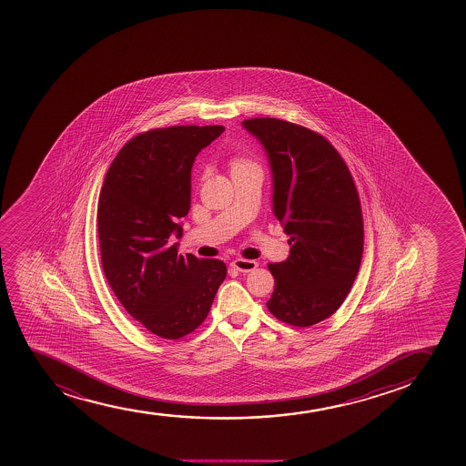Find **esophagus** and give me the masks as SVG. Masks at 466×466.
I'll use <instances>...</instances> for the list:
<instances>
[{
    "label": "esophagus",
    "mask_w": 466,
    "mask_h": 466,
    "mask_svg": "<svg viewBox=\"0 0 466 466\" xmlns=\"http://www.w3.org/2000/svg\"><path fill=\"white\" fill-rule=\"evenodd\" d=\"M230 267L234 268L238 272H251L258 267L256 260H245V258H236L234 262L230 263Z\"/></svg>",
    "instance_id": "1"
}]
</instances>
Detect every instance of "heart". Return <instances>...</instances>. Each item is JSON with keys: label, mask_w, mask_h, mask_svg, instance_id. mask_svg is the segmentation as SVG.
Returning a JSON list of instances; mask_svg holds the SVG:
<instances>
[{"label": "heart", "mask_w": 466, "mask_h": 466, "mask_svg": "<svg viewBox=\"0 0 466 466\" xmlns=\"http://www.w3.org/2000/svg\"><path fill=\"white\" fill-rule=\"evenodd\" d=\"M245 164H248V162L236 159V161L232 162V168L238 167V166H245Z\"/></svg>", "instance_id": "b5f03b06"}]
</instances>
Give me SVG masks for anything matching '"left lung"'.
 I'll list each match as a JSON object with an SVG mask.
<instances>
[{
	"instance_id": "obj_1",
	"label": "left lung",
	"mask_w": 466,
	"mask_h": 466,
	"mask_svg": "<svg viewBox=\"0 0 466 466\" xmlns=\"http://www.w3.org/2000/svg\"><path fill=\"white\" fill-rule=\"evenodd\" d=\"M241 126L260 142L272 175V212L289 236L287 260L269 263L267 307L279 320L309 327L344 302L361 265V203L344 159L324 137L274 117Z\"/></svg>"
}]
</instances>
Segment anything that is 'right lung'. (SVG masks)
<instances>
[{"label": "right lung", "mask_w": 466, "mask_h": 466, "mask_svg": "<svg viewBox=\"0 0 466 466\" xmlns=\"http://www.w3.org/2000/svg\"><path fill=\"white\" fill-rule=\"evenodd\" d=\"M225 131L181 126L137 135L105 177L97 208L105 278L148 331L179 339L203 324L226 278L217 258L178 256L195 157Z\"/></svg>", "instance_id": "add662e5"}]
</instances>
